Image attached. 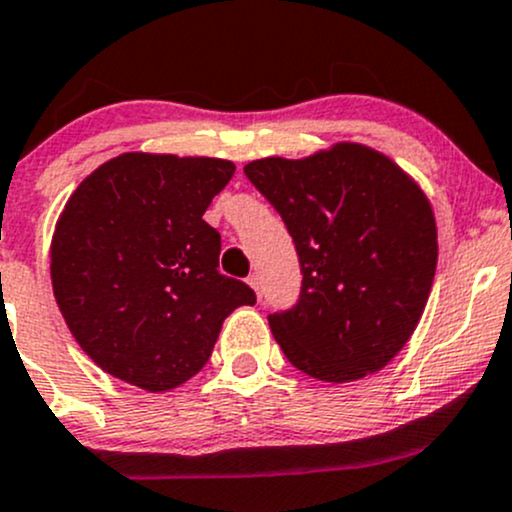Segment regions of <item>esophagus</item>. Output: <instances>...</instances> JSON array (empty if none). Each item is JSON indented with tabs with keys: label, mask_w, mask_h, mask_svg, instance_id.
Returning <instances> with one entry per match:
<instances>
[{
	"label": "esophagus",
	"mask_w": 512,
	"mask_h": 512,
	"mask_svg": "<svg viewBox=\"0 0 512 512\" xmlns=\"http://www.w3.org/2000/svg\"><path fill=\"white\" fill-rule=\"evenodd\" d=\"M246 283H249L251 288H254V293L258 295V298H261V280H258L256 273H254V276H249V278H246Z\"/></svg>",
	"instance_id": "1"
}]
</instances>
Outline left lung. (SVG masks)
<instances>
[{
  "instance_id": "1",
  "label": "left lung",
  "mask_w": 512,
  "mask_h": 512,
  "mask_svg": "<svg viewBox=\"0 0 512 512\" xmlns=\"http://www.w3.org/2000/svg\"><path fill=\"white\" fill-rule=\"evenodd\" d=\"M244 173L280 212L300 256L298 305L268 315L290 364L327 383L388 366L415 332L437 271L425 190L356 141L305 158H258Z\"/></svg>"
}]
</instances>
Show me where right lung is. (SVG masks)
Wrapping results in <instances>:
<instances>
[{
	"instance_id": "1",
	"label": "right lung",
	"mask_w": 512,
	"mask_h": 512,
	"mask_svg": "<svg viewBox=\"0 0 512 512\" xmlns=\"http://www.w3.org/2000/svg\"><path fill=\"white\" fill-rule=\"evenodd\" d=\"M234 170L224 158L129 151L68 197L51 239L53 295L104 373L148 393L183 386L222 322L256 302L217 271L222 239L202 219Z\"/></svg>"
}]
</instances>
